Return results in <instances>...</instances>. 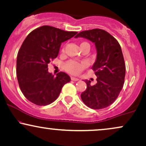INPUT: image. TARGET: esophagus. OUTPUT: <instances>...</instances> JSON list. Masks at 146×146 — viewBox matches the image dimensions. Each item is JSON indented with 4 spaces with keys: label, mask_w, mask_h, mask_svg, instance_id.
Wrapping results in <instances>:
<instances>
[{
    "label": "esophagus",
    "mask_w": 146,
    "mask_h": 146,
    "mask_svg": "<svg viewBox=\"0 0 146 146\" xmlns=\"http://www.w3.org/2000/svg\"><path fill=\"white\" fill-rule=\"evenodd\" d=\"M71 80H73V81H75V82H76V81H79L80 80H79L78 78H74V77H71Z\"/></svg>",
    "instance_id": "1"
}]
</instances>
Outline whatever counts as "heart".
<instances>
[{
  "instance_id": "obj_1",
  "label": "heart",
  "mask_w": 146,
  "mask_h": 146,
  "mask_svg": "<svg viewBox=\"0 0 146 146\" xmlns=\"http://www.w3.org/2000/svg\"><path fill=\"white\" fill-rule=\"evenodd\" d=\"M87 43L84 42L81 43L80 46L82 45L86 44ZM88 44V43H87ZM64 52V50H62ZM87 66V64L86 62H78L75 61H68L64 64V68L67 71L68 73H71L72 75H79L83 70Z\"/></svg>"
}]
</instances>
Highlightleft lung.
Listing matches in <instances>:
<instances>
[{
	"label": "left lung",
	"mask_w": 146,
	"mask_h": 146,
	"mask_svg": "<svg viewBox=\"0 0 146 146\" xmlns=\"http://www.w3.org/2000/svg\"><path fill=\"white\" fill-rule=\"evenodd\" d=\"M83 37L94 43L96 59L92 68L97 77L95 85L85 80L86 90L81 94L82 101L88 108L101 110L115 101L123 87L126 67L122 49L117 41L102 29L82 31L75 38Z\"/></svg>",
	"instance_id": "8db88e82"
}]
</instances>
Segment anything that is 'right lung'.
I'll return each mask as SVG.
<instances>
[{"label": "right lung", "mask_w": 146, "mask_h": 146, "mask_svg": "<svg viewBox=\"0 0 146 146\" xmlns=\"http://www.w3.org/2000/svg\"><path fill=\"white\" fill-rule=\"evenodd\" d=\"M77 33L43 26L26 36L17 54L16 71L20 90L29 101L41 106L50 105L71 81L64 72L56 77L49 73L48 64L58 55L61 43Z\"/></svg>", "instance_id": "1"}]
</instances>
